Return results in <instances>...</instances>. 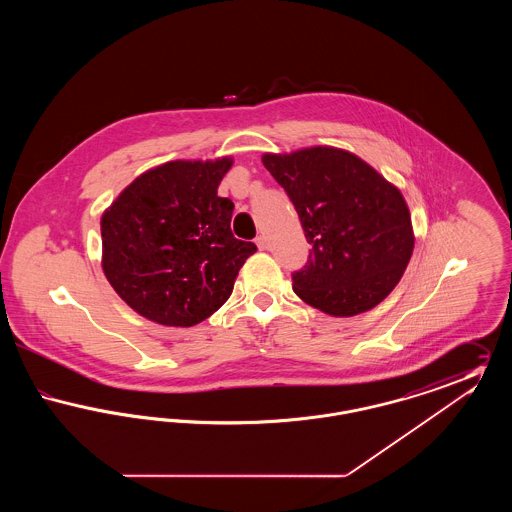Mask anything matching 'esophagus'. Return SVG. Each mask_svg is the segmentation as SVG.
<instances>
[{
    "label": "esophagus",
    "instance_id": "esophagus-1",
    "mask_svg": "<svg viewBox=\"0 0 512 512\" xmlns=\"http://www.w3.org/2000/svg\"><path fill=\"white\" fill-rule=\"evenodd\" d=\"M255 244H257V247H259V249H261V251H265V249H268L267 236H257V240H255Z\"/></svg>",
    "mask_w": 512,
    "mask_h": 512
}]
</instances>
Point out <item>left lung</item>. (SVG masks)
<instances>
[{
    "instance_id": "8db88e82",
    "label": "left lung",
    "mask_w": 512,
    "mask_h": 512,
    "mask_svg": "<svg viewBox=\"0 0 512 512\" xmlns=\"http://www.w3.org/2000/svg\"><path fill=\"white\" fill-rule=\"evenodd\" d=\"M261 159L292 199L313 245L307 265L293 274V292L332 317H355L382 303L414 249L411 213L399 188L340 147Z\"/></svg>"
}]
</instances>
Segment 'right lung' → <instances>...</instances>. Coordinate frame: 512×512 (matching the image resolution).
I'll use <instances>...</instances> for the list:
<instances>
[{
    "label": "right lung",
    "instance_id": "obj_1",
    "mask_svg": "<svg viewBox=\"0 0 512 512\" xmlns=\"http://www.w3.org/2000/svg\"><path fill=\"white\" fill-rule=\"evenodd\" d=\"M234 159L169 161L140 174L101 215V268L122 301L163 326H194L234 290L255 244L230 230L219 197Z\"/></svg>",
    "mask_w": 512,
    "mask_h": 512
}]
</instances>
